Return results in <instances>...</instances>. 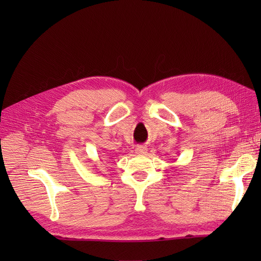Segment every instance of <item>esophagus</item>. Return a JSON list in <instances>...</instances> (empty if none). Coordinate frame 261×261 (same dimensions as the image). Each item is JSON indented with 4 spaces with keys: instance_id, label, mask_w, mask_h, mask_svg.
I'll return each instance as SVG.
<instances>
[{
    "instance_id": "1",
    "label": "esophagus",
    "mask_w": 261,
    "mask_h": 261,
    "mask_svg": "<svg viewBox=\"0 0 261 261\" xmlns=\"http://www.w3.org/2000/svg\"><path fill=\"white\" fill-rule=\"evenodd\" d=\"M135 151H136V153H138V154H145V153H147V151H148V148H147V146L140 145V146H137V147H136Z\"/></svg>"
}]
</instances>
